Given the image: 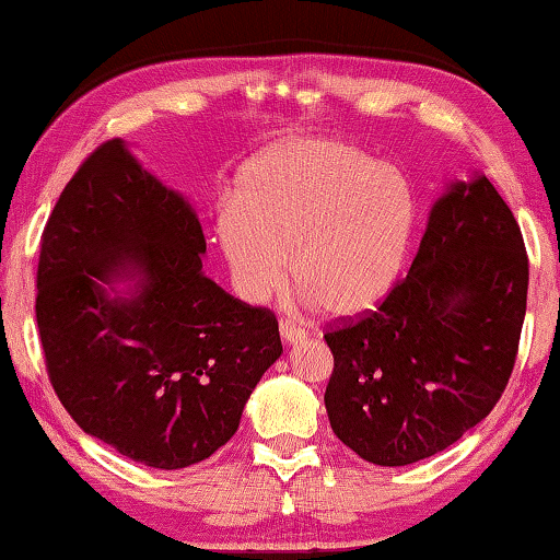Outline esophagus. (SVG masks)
I'll return each instance as SVG.
<instances>
[{"label": "esophagus", "mask_w": 560, "mask_h": 560, "mask_svg": "<svg viewBox=\"0 0 560 560\" xmlns=\"http://www.w3.org/2000/svg\"><path fill=\"white\" fill-rule=\"evenodd\" d=\"M280 337L285 345H298V341L305 339V331L292 325L288 319H280Z\"/></svg>", "instance_id": "esophagus-1"}]
</instances>
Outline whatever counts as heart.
<instances>
[{"mask_svg": "<svg viewBox=\"0 0 560 560\" xmlns=\"http://www.w3.org/2000/svg\"><path fill=\"white\" fill-rule=\"evenodd\" d=\"M418 231V196L396 164L339 142L290 140L245 164L215 235L248 302L285 282L327 317L381 305L404 275Z\"/></svg>", "mask_w": 560, "mask_h": 560, "instance_id": "heart-1", "label": "heart"}]
</instances>
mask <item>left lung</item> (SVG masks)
I'll return each mask as SVG.
<instances>
[{"instance_id": "8db88e82", "label": "left lung", "mask_w": 560, "mask_h": 560, "mask_svg": "<svg viewBox=\"0 0 560 560\" xmlns=\"http://www.w3.org/2000/svg\"><path fill=\"white\" fill-rule=\"evenodd\" d=\"M526 290L522 231L494 184L482 172L447 182L406 280L376 312L325 335L335 435L381 467L457 443L504 394Z\"/></svg>"}]
</instances>
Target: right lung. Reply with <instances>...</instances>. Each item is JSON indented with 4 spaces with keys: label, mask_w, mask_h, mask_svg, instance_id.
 Wrapping results in <instances>:
<instances>
[{
    "label": "right lung",
    "mask_w": 560,
    "mask_h": 560,
    "mask_svg": "<svg viewBox=\"0 0 560 560\" xmlns=\"http://www.w3.org/2000/svg\"><path fill=\"white\" fill-rule=\"evenodd\" d=\"M189 199L110 140L66 184L44 229L36 322L78 428L135 463L182 469L238 430L282 354L278 319L206 278Z\"/></svg>",
    "instance_id": "obj_1"
}]
</instances>
